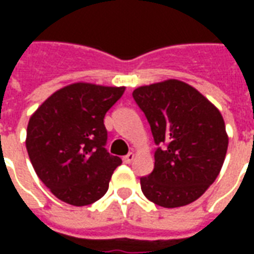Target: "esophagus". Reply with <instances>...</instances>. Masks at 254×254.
I'll return each instance as SVG.
<instances>
[{"label": "esophagus", "mask_w": 254, "mask_h": 254, "mask_svg": "<svg viewBox=\"0 0 254 254\" xmlns=\"http://www.w3.org/2000/svg\"><path fill=\"white\" fill-rule=\"evenodd\" d=\"M122 160H124V163H127V165H129V163H132L133 160H134V154H133V152H129L127 156H124V158H122Z\"/></svg>", "instance_id": "esophagus-1"}]
</instances>
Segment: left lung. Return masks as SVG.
Listing matches in <instances>:
<instances>
[{"instance_id": "1", "label": "left lung", "mask_w": 254, "mask_h": 254, "mask_svg": "<svg viewBox=\"0 0 254 254\" xmlns=\"http://www.w3.org/2000/svg\"><path fill=\"white\" fill-rule=\"evenodd\" d=\"M132 95L159 145L154 171L140 178L144 196L165 208L190 204L223 166L229 145L223 117L196 88L174 78L138 87Z\"/></svg>"}]
</instances>
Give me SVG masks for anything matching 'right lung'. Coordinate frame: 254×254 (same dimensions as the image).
Masks as SVG:
<instances>
[{
  "mask_svg": "<svg viewBox=\"0 0 254 254\" xmlns=\"http://www.w3.org/2000/svg\"><path fill=\"white\" fill-rule=\"evenodd\" d=\"M124 92L125 87L70 84L31 116L27 152L36 176L61 201L83 207L105 196L122 160L106 151L103 120Z\"/></svg>",
  "mask_w": 254,
  "mask_h": 254,
  "instance_id": "1",
  "label": "right lung"
}]
</instances>
